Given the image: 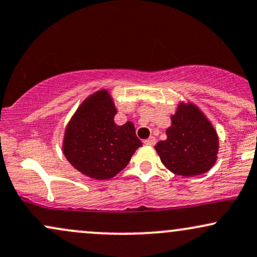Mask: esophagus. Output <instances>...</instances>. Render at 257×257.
I'll return each instance as SVG.
<instances>
[{
    "instance_id": "34e87169",
    "label": "esophagus",
    "mask_w": 257,
    "mask_h": 257,
    "mask_svg": "<svg viewBox=\"0 0 257 257\" xmlns=\"http://www.w3.org/2000/svg\"><path fill=\"white\" fill-rule=\"evenodd\" d=\"M144 144H145V145H150V146L155 145L156 138L155 137H150L149 139H146V140H144Z\"/></svg>"
}]
</instances>
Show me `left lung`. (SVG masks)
<instances>
[{
  "label": "left lung",
  "mask_w": 257,
  "mask_h": 257,
  "mask_svg": "<svg viewBox=\"0 0 257 257\" xmlns=\"http://www.w3.org/2000/svg\"><path fill=\"white\" fill-rule=\"evenodd\" d=\"M170 119L167 139L155 146L162 163L187 178L209 172L216 163L219 137L204 112L193 102L180 101Z\"/></svg>",
  "instance_id": "8db88e82"
}]
</instances>
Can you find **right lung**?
Listing matches in <instances>:
<instances>
[{
    "mask_svg": "<svg viewBox=\"0 0 257 257\" xmlns=\"http://www.w3.org/2000/svg\"><path fill=\"white\" fill-rule=\"evenodd\" d=\"M117 108L107 89L87 96L64 133L63 153L79 173L94 180H108L126 167L143 146L133 122L114 123Z\"/></svg>",
    "mask_w": 257,
    "mask_h": 257,
    "instance_id": "right-lung-1",
    "label": "right lung"
}]
</instances>
